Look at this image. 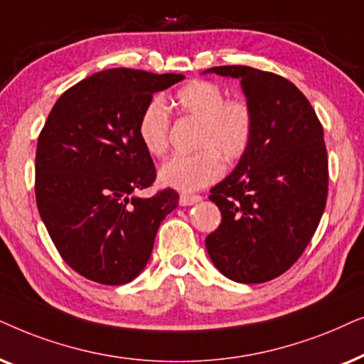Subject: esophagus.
Segmentation results:
<instances>
[{
	"label": "esophagus",
	"mask_w": 364,
	"mask_h": 364,
	"mask_svg": "<svg viewBox=\"0 0 364 364\" xmlns=\"http://www.w3.org/2000/svg\"><path fill=\"white\" fill-rule=\"evenodd\" d=\"M201 196L200 195H181L179 196V205L181 206H191L195 203H200Z\"/></svg>",
	"instance_id": "esophagus-1"
}]
</instances>
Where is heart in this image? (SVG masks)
Returning a JSON list of instances; mask_svg holds the SVG:
<instances>
[{
    "label": "heart",
    "instance_id": "1",
    "mask_svg": "<svg viewBox=\"0 0 364 364\" xmlns=\"http://www.w3.org/2000/svg\"><path fill=\"white\" fill-rule=\"evenodd\" d=\"M173 105L186 118L200 121L195 154H176L159 168L161 185L193 193L213 185L223 174V159L236 161L248 151L255 134V111L243 98H225L213 81L198 80L173 96ZM171 118L166 105L153 98L139 114L136 133L144 151L163 156L168 149Z\"/></svg>",
    "mask_w": 364,
    "mask_h": 364
}]
</instances>
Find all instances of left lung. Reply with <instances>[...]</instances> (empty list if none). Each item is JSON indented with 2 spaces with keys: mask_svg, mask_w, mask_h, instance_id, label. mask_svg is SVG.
<instances>
[{
  "mask_svg": "<svg viewBox=\"0 0 364 364\" xmlns=\"http://www.w3.org/2000/svg\"><path fill=\"white\" fill-rule=\"evenodd\" d=\"M206 73L240 77L255 111L248 151L211 190L221 223L206 236V250L226 278L264 283L296 263L323 216L328 198L323 126L287 77L236 65Z\"/></svg>",
  "mask_w": 364,
  "mask_h": 364,
  "instance_id": "1",
  "label": "left lung"
}]
</instances>
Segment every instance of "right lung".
Masks as SVG:
<instances>
[{
	"label": "right lung",
	"instance_id": "right-lung-1",
	"mask_svg": "<svg viewBox=\"0 0 364 364\" xmlns=\"http://www.w3.org/2000/svg\"><path fill=\"white\" fill-rule=\"evenodd\" d=\"M183 75L113 68L66 90L53 106L36 148V205L68 266L101 284H124L146 266L161 221L178 193H134L156 179L139 143V114L153 93Z\"/></svg>",
	"mask_w": 364,
	"mask_h": 364
}]
</instances>
